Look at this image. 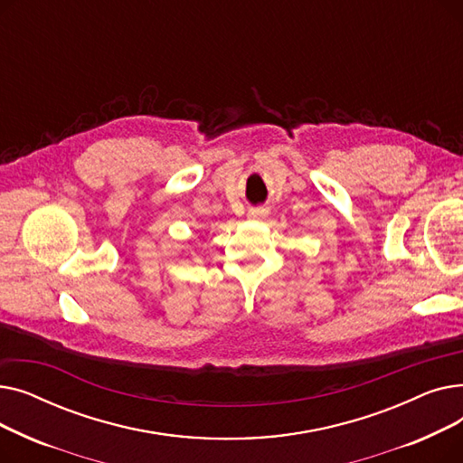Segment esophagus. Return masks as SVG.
Segmentation results:
<instances>
[{
	"instance_id": "esophagus-1",
	"label": "esophagus",
	"mask_w": 463,
	"mask_h": 463,
	"mask_svg": "<svg viewBox=\"0 0 463 463\" xmlns=\"http://www.w3.org/2000/svg\"><path fill=\"white\" fill-rule=\"evenodd\" d=\"M266 213H269V210L255 208V210H250V212H248V217H250V219H262V217H266Z\"/></svg>"
}]
</instances>
